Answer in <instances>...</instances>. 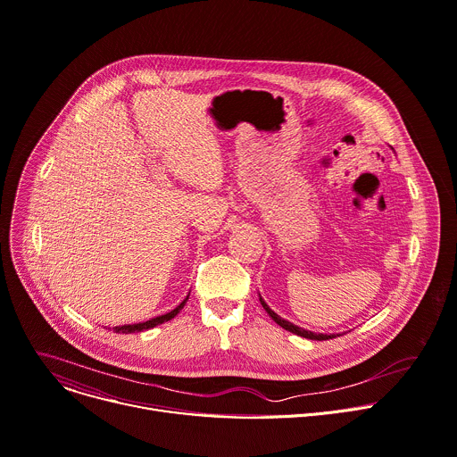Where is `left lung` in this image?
I'll return each instance as SVG.
<instances>
[{
    "label": "left lung",
    "mask_w": 457,
    "mask_h": 457,
    "mask_svg": "<svg viewBox=\"0 0 457 457\" xmlns=\"http://www.w3.org/2000/svg\"><path fill=\"white\" fill-rule=\"evenodd\" d=\"M261 297V295H259ZM261 301V304H262V308L268 312V315L278 324V326H282L284 329H287V331H292V334H295V336H299V337H304V339H312V341H328V339H334V337H337V334H315V331H310V329H304V328H301V326H297V324H294V322H289V320H286V319H282L280 315H277L266 303H264V299L261 297L259 299Z\"/></svg>",
    "instance_id": "8db88e82"
}]
</instances>
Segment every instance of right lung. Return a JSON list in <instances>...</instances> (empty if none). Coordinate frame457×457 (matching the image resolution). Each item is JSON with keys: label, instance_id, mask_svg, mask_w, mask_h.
I'll return each mask as SVG.
<instances>
[{"label": "right lung", "instance_id": "1", "mask_svg": "<svg viewBox=\"0 0 457 457\" xmlns=\"http://www.w3.org/2000/svg\"><path fill=\"white\" fill-rule=\"evenodd\" d=\"M187 299H189V295L175 308V310H171L170 313H163V315H158V317H153V319H149V320H145V322H137V324H123V326H114L112 328V331H116V334H138V331H144V329H151V328H154V326H158V324H163V322H168V320H171L184 306H186V303H187Z\"/></svg>", "mask_w": 457, "mask_h": 457}]
</instances>
